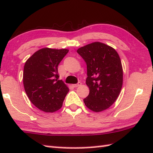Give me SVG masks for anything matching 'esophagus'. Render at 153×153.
<instances>
[{
	"mask_svg": "<svg viewBox=\"0 0 153 153\" xmlns=\"http://www.w3.org/2000/svg\"><path fill=\"white\" fill-rule=\"evenodd\" d=\"M81 85H82V83L81 82H78V83H77V84H73L72 85H73V87H74V88H77V87H78V86Z\"/></svg>",
	"mask_w": 153,
	"mask_h": 153,
	"instance_id": "1",
	"label": "esophagus"
}]
</instances>
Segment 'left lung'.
<instances>
[{
  "label": "left lung",
  "mask_w": 153,
  "mask_h": 153,
  "mask_svg": "<svg viewBox=\"0 0 153 153\" xmlns=\"http://www.w3.org/2000/svg\"><path fill=\"white\" fill-rule=\"evenodd\" d=\"M87 65L86 84L89 95L85 105L95 112L108 109L118 98L123 86V71L120 58L112 47L94 42L77 50Z\"/></svg>",
  "instance_id": "left-lung-1"
}]
</instances>
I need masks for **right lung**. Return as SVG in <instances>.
I'll list each match as a JSON object with an SVG mask.
<instances>
[{
  "instance_id": "1",
  "label": "right lung",
  "mask_w": 153,
  "mask_h": 153,
  "mask_svg": "<svg viewBox=\"0 0 153 153\" xmlns=\"http://www.w3.org/2000/svg\"><path fill=\"white\" fill-rule=\"evenodd\" d=\"M68 49L43 48L25 62L23 70L25 90L32 104L45 112L62 108L69 88L59 80L58 65Z\"/></svg>"
}]
</instances>
